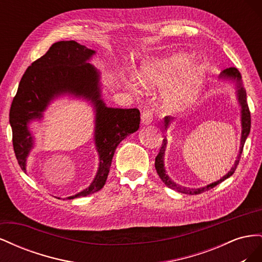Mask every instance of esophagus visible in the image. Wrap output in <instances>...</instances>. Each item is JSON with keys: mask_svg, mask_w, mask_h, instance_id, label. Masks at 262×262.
Listing matches in <instances>:
<instances>
[{"mask_svg": "<svg viewBox=\"0 0 262 262\" xmlns=\"http://www.w3.org/2000/svg\"><path fill=\"white\" fill-rule=\"evenodd\" d=\"M153 121V115L150 112H148V110H145V112L142 113L141 115V122L142 124L144 125H147V124H150Z\"/></svg>", "mask_w": 262, "mask_h": 262, "instance_id": "esophagus-1", "label": "esophagus"}]
</instances>
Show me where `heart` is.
Returning <instances> with one entry per match:
<instances>
[{"instance_id":"obj_1","label":"heart","mask_w":262,"mask_h":262,"mask_svg":"<svg viewBox=\"0 0 262 262\" xmlns=\"http://www.w3.org/2000/svg\"><path fill=\"white\" fill-rule=\"evenodd\" d=\"M193 58L188 53H176L170 57L150 61L142 66L139 80L148 89L165 86L182 76L167 96V105L180 109L193 104L207 81L209 69L203 63L192 66Z\"/></svg>"}]
</instances>
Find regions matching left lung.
Segmentation results:
<instances>
[{
	"instance_id": "8db88e82",
	"label": "left lung",
	"mask_w": 262,
	"mask_h": 262,
	"mask_svg": "<svg viewBox=\"0 0 262 262\" xmlns=\"http://www.w3.org/2000/svg\"><path fill=\"white\" fill-rule=\"evenodd\" d=\"M219 80L223 81V82H229L235 85L236 87V97H237V101L241 106V123H242V137H241V145H239V149H238V154H237L236 160L233 164V166L229 169V171H227L226 175H224L221 179H219L217 181H214L210 185H207L204 187H200V188H188V187H184L177 185L175 181H172L171 178H169V176L166 173V169H165V165H164V156H165V150H166V146H167V140L165 139L163 140V144L162 147L160 149V153L156 156L155 158V168L156 171L158 173V176L162 179V181L164 184L167 186L168 188L176 190V191L180 192V193H185V194H199L202 193L204 191H207L208 189H211L213 187H215L216 185L221 184L222 181H224L225 179H227L228 177H231L233 173L235 172L237 165L239 163L241 160V155L243 152L244 148V144L246 140H247L249 132H250V125H251V120H250V112L248 108V104H247V94H246V90L244 89L243 86V81H242V75L239 73V71L237 70L236 68H228L225 69L224 71H222L221 74L219 75ZM173 120L172 118L166 116L164 118V128L165 131L168 129L169 124L171 123V121Z\"/></svg>"
}]
</instances>
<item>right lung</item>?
I'll use <instances>...</instances> for the list:
<instances>
[{
  "label": "right lung",
  "instance_id": "obj_1",
  "mask_svg": "<svg viewBox=\"0 0 262 262\" xmlns=\"http://www.w3.org/2000/svg\"><path fill=\"white\" fill-rule=\"evenodd\" d=\"M95 53L74 40L53 43L24 73L10 110L14 152L26 172L27 157L35 144L30 123L40 121L48 106L61 96L83 98L93 106L98 169L89 187L67 199L86 196L104 187L117 146L140 126L139 109L107 107L102 100L100 73L90 63Z\"/></svg>",
  "mask_w": 262,
  "mask_h": 262
}]
</instances>
